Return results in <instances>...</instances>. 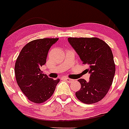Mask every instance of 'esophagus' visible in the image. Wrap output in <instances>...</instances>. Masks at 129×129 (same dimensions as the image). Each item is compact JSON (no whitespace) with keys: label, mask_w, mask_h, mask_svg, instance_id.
Listing matches in <instances>:
<instances>
[{"label":"esophagus","mask_w":129,"mask_h":129,"mask_svg":"<svg viewBox=\"0 0 129 129\" xmlns=\"http://www.w3.org/2000/svg\"><path fill=\"white\" fill-rule=\"evenodd\" d=\"M65 80L69 82H73V81H74V80H73V79H69V78H65Z\"/></svg>","instance_id":"esophagus-1"}]
</instances>
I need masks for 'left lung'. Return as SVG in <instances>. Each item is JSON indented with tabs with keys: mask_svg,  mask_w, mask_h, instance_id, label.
Returning a JSON list of instances; mask_svg holds the SVG:
<instances>
[{
	"mask_svg": "<svg viewBox=\"0 0 129 129\" xmlns=\"http://www.w3.org/2000/svg\"><path fill=\"white\" fill-rule=\"evenodd\" d=\"M68 41L90 73L88 82L83 79L78 80L81 88L75 93L76 96L85 104L100 101L109 92L115 76V64L111 48L96 37H70Z\"/></svg>",
	"mask_w": 129,
	"mask_h": 129,
	"instance_id": "obj_1",
	"label": "left lung"
}]
</instances>
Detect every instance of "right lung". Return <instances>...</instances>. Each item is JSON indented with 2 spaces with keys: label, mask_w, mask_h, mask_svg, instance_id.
Segmentation results:
<instances>
[{
  "label": "right lung",
  "mask_w": 129,
  "mask_h": 129,
  "mask_svg": "<svg viewBox=\"0 0 129 129\" xmlns=\"http://www.w3.org/2000/svg\"><path fill=\"white\" fill-rule=\"evenodd\" d=\"M58 40L41 39L34 40L22 48L14 66L16 82L29 101L43 103L53 94L60 79L53 80L41 70L46 63L50 47Z\"/></svg>",
  "instance_id": "obj_1"
}]
</instances>
